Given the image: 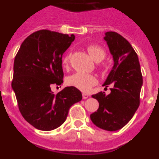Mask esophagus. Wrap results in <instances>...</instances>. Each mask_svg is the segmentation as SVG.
<instances>
[{"label":"esophagus","instance_id":"1","mask_svg":"<svg viewBox=\"0 0 159 159\" xmlns=\"http://www.w3.org/2000/svg\"><path fill=\"white\" fill-rule=\"evenodd\" d=\"M82 95H83V99H88V97H89V95H88V94H87V93H83Z\"/></svg>","mask_w":159,"mask_h":159}]
</instances>
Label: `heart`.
Wrapping results in <instances>:
<instances>
[{
	"label": "heart",
	"instance_id": "obj_1",
	"mask_svg": "<svg viewBox=\"0 0 159 159\" xmlns=\"http://www.w3.org/2000/svg\"><path fill=\"white\" fill-rule=\"evenodd\" d=\"M89 55L96 62H100L106 57V52L101 46L96 44H91L87 48ZM70 62V54L67 53L62 59V64L64 67H67ZM96 78L92 74L85 72H76L71 75L67 80V83L71 86L78 89L87 92L91 89L93 85L96 84Z\"/></svg>",
	"mask_w": 159,
	"mask_h": 159
}]
</instances>
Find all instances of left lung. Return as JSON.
Returning <instances> with one entry per match:
<instances>
[{
	"label": "left lung",
	"mask_w": 159,
	"mask_h": 159,
	"mask_svg": "<svg viewBox=\"0 0 159 159\" xmlns=\"http://www.w3.org/2000/svg\"><path fill=\"white\" fill-rule=\"evenodd\" d=\"M104 40L114 66L102 86L112 88L107 95L102 92L92 95L99 105L90 117L96 127L115 131L130 121L139 106L143 75L137 54L124 37L117 32H107Z\"/></svg>",
	"instance_id": "8db88e82"
}]
</instances>
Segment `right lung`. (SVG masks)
Listing matches in <instances>:
<instances>
[{
  "mask_svg": "<svg viewBox=\"0 0 159 159\" xmlns=\"http://www.w3.org/2000/svg\"><path fill=\"white\" fill-rule=\"evenodd\" d=\"M75 40L71 34L40 30L21 43L14 60L12 90L24 119L35 128L52 130L64 123L68 111L82 99L80 91L67 87L55 95L52 84L63 83L62 57Z\"/></svg>",
  "mask_w": 159,
  "mask_h": 159,
  "instance_id": "obj_1",
  "label": "right lung"
}]
</instances>
